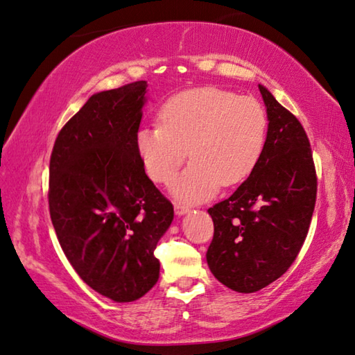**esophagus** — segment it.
<instances>
[{
  "mask_svg": "<svg viewBox=\"0 0 355 355\" xmlns=\"http://www.w3.org/2000/svg\"><path fill=\"white\" fill-rule=\"evenodd\" d=\"M173 211H175V215H178V217H182V215H186L187 212L191 211L189 206H184V205H180V203H175L173 205Z\"/></svg>",
  "mask_w": 355,
  "mask_h": 355,
  "instance_id": "obj_1",
  "label": "esophagus"
}]
</instances>
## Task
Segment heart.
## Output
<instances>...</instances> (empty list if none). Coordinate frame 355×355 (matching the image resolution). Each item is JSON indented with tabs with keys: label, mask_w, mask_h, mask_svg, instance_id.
<instances>
[{
	"label": "heart",
	"mask_w": 355,
	"mask_h": 355,
	"mask_svg": "<svg viewBox=\"0 0 355 355\" xmlns=\"http://www.w3.org/2000/svg\"><path fill=\"white\" fill-rule=\"evenodd\" d=\"M159 123L137 132L144 171L157 183H169L187 157L192 163L171 184L184 203L212 197L220 184L235 186L260 163L268 138V114L252 96L218 87H193L169 96Z\"/></svg>",
	"instance_id": "1"
}]
</instances>
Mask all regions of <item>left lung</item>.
<instances>
[{
	"label": "left lung",
	"mask_w": 355,
	"mask_h": 355,
	"mask_svg": "<svg viewBox=\"0 0 355 355\" xmlns=\"http://www.w3.org/2000/svg\"><path fill=\"white\" fill-rule=\"evenodd\" d=\"M259 89L269 121L260 163L231 197L207 209L214 221L207 266L220 283L243 294L266 288L293 265L317 197L306 132L265 86Z\"/></svg>",
	"instance_id": "8db88e82"
}]
</instances>
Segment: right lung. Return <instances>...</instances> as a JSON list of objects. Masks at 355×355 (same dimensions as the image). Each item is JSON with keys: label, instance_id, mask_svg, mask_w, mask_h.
Returning <instances> with one entry per match:
<instances>
[{"label": "right lung", "instance_id": "1", "mask_svg": "<svg viewBox=\"0 0 355 355\" xmlns=\"http://www.w3.org/2000/svg\"><path fill=\"white\" fill-rule=\"evenodd\" d=\"M146 94V81L94 94L60 130L49 168L62 252L87 286L116 303L158 282L154 249L173 220L137 152Z\"/></svg>", "mask_w": 355, "mask_h": 355}]
</instances>
